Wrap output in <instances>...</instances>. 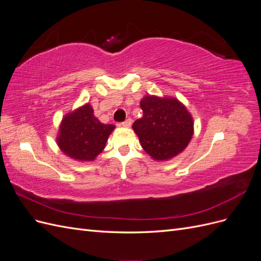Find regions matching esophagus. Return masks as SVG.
<instances>
[{
  "label": "esophagus",
  "instance_id": "obj_1",
  "mask_svg": "<svg viewBox=\"0 0 261 261\" xmlns=\"http://www.w3.org/2000/svg\"><path fill=\"white\" fill-rule=\"evenodd\" d=\"M121 125L123 126V127H130V126H132V118H127V120L124 121Z\"/></svg>",
  "mask_w": 261,
  "mask_h": 261
}]
</instances>
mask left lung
<instances>
[{"label":"left lung","mask_w":261,"mask_h":261,"mask_svg":"<svg viewBox=\"0 0 261 261\" xmlns=\"http://www.w3.org/2000/svg\"><path fill=\"white\" fill-rule=\"evenodd\" d=\"M143 117L133 129L145 151L155 161H168L188 146L194 134V120L186 107L173 97L148 94L140 100Z\"/></svg>","instance_id":"8db88e82"}]
</instances>
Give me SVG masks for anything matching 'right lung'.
Returning <instances> with one entry per match:
<instances>
[{"instance_id":"right-lung-1","label":"right lung","mask_w":261,"mask_h":261,"mask_svg":"<svg viewBox=\"0 0 261 261\" xmlns=\"http://www.w3.org/2000/svg\"><path fill=\"white\" fill-rule=\"evenodd\" d=\"M112 124H103L93 115V109L86 103L64 115L60 124L57 144L61 151L81 162L93 161L103 151Z\"/></svg>"}]
</instances>
